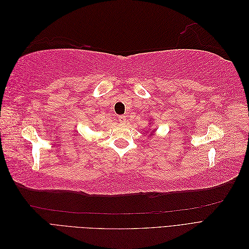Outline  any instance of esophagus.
<instances>
[{"label": "esophagus", "mask_w": 249, "mask_h": 249, "mask_svg": "<svg viewBox=\"0 0 249 249\" xmlns=\"http://www.w3.org/2000/svg\"><path fill=\"white\" fill-rule=\"evenodd\" d=\"M118 120H119V123L122 124H124L125 123H126V116H124V115H120L119 117H118Z\"/></svg>", "instance_id": "34e87169"}]
</instances>
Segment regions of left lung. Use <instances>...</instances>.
<instances>
[{
	"instance_id": "1",
	"label": "left lung",
	"mask_w": 249,
	"mask_h": 249,
	"mask_svg": "<svg viewBox=\"0 0 249 249\" xmlns=\"http://www.w3.org/2000/svg\"><path fill=\"white\" fill-rule=\"evenodd\" d=\"M149 125H152V120H150ZM147 133H148V135H147L148 138H149V137H152V136H154V134L156 133V129H154V130H153V129H150V127H149L148 131H147Z\"/></svg>"
}]
</instances>
